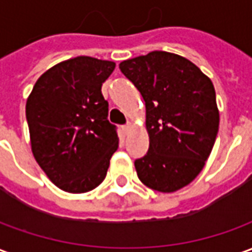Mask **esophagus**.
Instances as JSON below:
<instances>
[{
	"instance_id": "1",
	"label": "esophagus",
	"mask_w": 252,
	"mask_h": 252,
	"mask_svg": "<svg viewBox=\"0 0 252 252\" xmlns=\"http://www.w3.org/2000/svg\"><path fill=\"white\" fill-rule=\"evenodd\" d=\"M131 129H132L131 123H128V124H126V126H123V131L126 132V133H128V132L131 131Z\"/></svg>"
}]
</instances>
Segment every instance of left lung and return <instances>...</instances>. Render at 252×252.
<instances>
[{
  "mask_svg": "<svg viewBox=\"0 0 252 252\" xmlns=\"http://www.w3.org/2000/svg\"><path fill=\"white\" fill-rule=\"evenodd\" d=\"M119 67L146 102L150 147L135 160L139 180L162 193L182 189L204 169L219 132L213 83L171 52L153 51Z\"/></svg>",
  "mask_w": 252,
  "mask_h": 252,
  "instance_id": "1",
  "label": "left lung"
}]
</instances>
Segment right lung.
<instances>
[{
  "mask_svg": "<svg viewBox=\"0 0 252 252\" xmlns=\"http://www.w3.org/2000/svg\"><path fill=\"white\" fill-rule=\"evenodd\" d=\"M115 62L77 57L47 70L27 99L31 147L47 177L68 193H86L105 180L119 147L108 120L102 83Z\"/></svg>",
  "mask_w": 252,
  "mask_h": 252,
  "instance_id": "right-lung-1",
  "label": "right lung"
}]
</instances>
